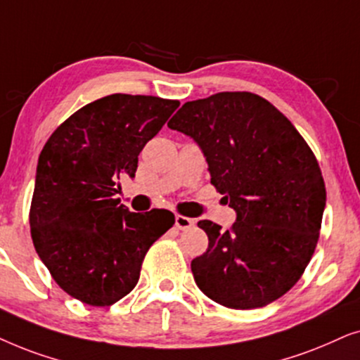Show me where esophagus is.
Masks as SVG:
<instances>
[{"label": "esophagus", "mask_w": 360, "mask_h": 360, "mask_svg": "<svg viewBox=\"0 0 360 360\" xmlns=\"http://www.w3.org/2000/svg\"><path fill=\"white\" fill-rule=\"evenodd\" d=\"M194 225V220L189 217H184V215H176V227L179 230H188Z\"/></svg>", "instance_id": "34e87169"}]
</instances>
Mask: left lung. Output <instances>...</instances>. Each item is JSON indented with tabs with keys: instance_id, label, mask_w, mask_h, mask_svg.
Masks as SVG:
<instances>
[{
	"instance_id": "obj_1",
	"label": "left lung",
	"mask_w": 360,
	"mask_h": 360,
	"mask_svg": "<svg viewBox=\"0 0 360 360\" xmlns=\"http://www.w3.org/2000/svg\"><path fill=\"white\" fill-rule=\"evenodd\" d=\"M167 127L198 143L210 183L237 214L225 232L198 222L209 247L191 262L195 283L232 309L270 304L300 280L319 238L326 188L313 151L280 110L250 92L186 102Z\"/></svg>"
}]
</instances>
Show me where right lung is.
Returning a JSON list of instances; mask_svg holds the SVG:
<instances>
[{
	"label": "right lung",
	"mask_w": 360,
	"mask_h": 360,
	"mask_svg": "<svg viewBox=\"0 0 360 360\" xmlns=\"http://www.w3.org/2000/svg\"><path fill=\"white\" fill-rule=\"evenodd\" d=\"M177 100L113 94L70 115L42 148L30 210L37 255L56 283L90 306L135 288L146 252L174 225L165 209L130 212L115 198Z\"/></svg>",
	"instance_id": "obj_1"
}]
</instances>
